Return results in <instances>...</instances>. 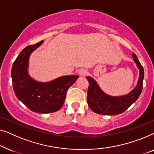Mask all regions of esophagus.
Returning a JSON list of instances; mask_svg holds the SVG:
<instances>
[{"label": "esophagus", "instance_id": "34e87169", "mask_svg": "<svg viewBox=\"0 0 154 154\" xmlns=\"http://www.w3.org/2000/svg\"><path fill=\"white\" fill-rule=\"evenodd\" d=\"M87 73H88V71L85 69H81V70H80L79 72V74L81 75V76H84V75H85L86 74H87Z\"/></svg>", "mask_w": 154, "mask_h": 154}]
</instances>
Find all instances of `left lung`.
Instances as JSON below:
<instances>
[{
  "label": "left lung",
  "mask_w": 154,
  "mask_h": 154,
  "mask_svg": "<svg viewBox=\"0 0 154 154\" xmlns=\"http://www.w3.org/2000/svg\"><path fill=\"white\" fill-rule=\"evenodd\" d=\"M133 60L136 63L140 75L137 86L130 93L126 95L113 97L105 94L101 90L97 82L90 76H87L89 86L88 90V104L91 110L99 114L116 115L125 111L130 105L136 102L142 90V83L144 79V69L139 62L137 55L132 54Z\"/></svg>",
  "instance_id": "1"
}]
</instances>
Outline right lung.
<instances>
[{"label":"right lung","instance_id":"obj_1","mask_svg":"<svg viewBox=\"0 0 154 154\" xmlns=\"http://www.w3.org/2000/svg\"><path fill=\"white\" fill-rule=\"evenodd\" d=\"M43 42L22 50L12 65L11 75L17 97L33 112L48 113L55 112L63 106L67 90L79 76L65 75L48 83L38 82L30 77L28 74L29 56Z\"/></svg>","mask_w":154,"mask_h":154}]
</instances>
